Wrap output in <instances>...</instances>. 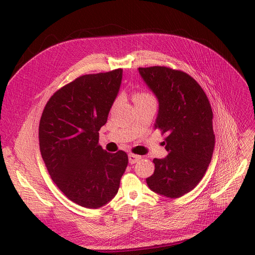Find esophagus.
<instances>
[{"mask_svg":"<svg viewBox=\"0 0 255 255\" xmlns=\"http://www.w3.org/2000/svg\"><path fill=\"white\" fill-rule=\"evenodd\" d=\"M140 158H141L140 155H136V154H133V153H129L128 154V161H129L130 165L137 163V161L139 160Z\"/></svg>","mask_w":255,"mask_h":255,"instance_id":"obj_1","label":"esophagus"}]
</instances>
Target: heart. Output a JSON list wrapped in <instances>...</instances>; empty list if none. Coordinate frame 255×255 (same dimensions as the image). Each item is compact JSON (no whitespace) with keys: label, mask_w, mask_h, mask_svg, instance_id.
Returning a JSON list of instances; mask_svg holds the SVG:
<instances>
[{"label":"heart","mask_w":255,"mask_h":255,"mask_svg":"<svg viewBox=\"0 0 255 255\" xmlns=\"http://www.w3.org/2000/svg\"><path fill=\"white\" fill-rule=\"evenodd\" d=\"M133 101L136 104V103L145 102V101H155V100H154V97L150 94V92L141 90V89H137L133 92Z\"/></svg>","instance_id":"heart-1"}]
</instances>
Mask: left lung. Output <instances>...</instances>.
Returning a JSON list of instances; mask_svg holds the SVG:
<instances>
[{
    "label": "left lung",
    "mask_w": 255,
    "mask_h": 255,
    "mask_svg": "<svg viewBox=\"0 0 255 255\" xmlns=\"http://www.w3.org/2000/svg\"><path fill=\"white\" fill-rule=\"evenodd\" d=\"M138 70L158 99L155 128L166 134L163 144L168 152L167 157L153 159L155 170L146 184L158 195L180 198L197 186L212 160V106L202 87L186 72L166 66Z\"/></svg>",
    "instance_id": "1"
}]
</instances>
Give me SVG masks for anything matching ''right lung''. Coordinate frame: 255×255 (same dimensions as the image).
Segmentation results:
<instances>
[{
	"label": "right lung",
	"instance_id": "1",
	"mask_svg": "<svg viewBox=\"0 0 255 255\" xmlns=\"http://www.w3.org/2000/svg\"><path fill=\"white\" fill-rule=\"evenodd\" d=\"M121 79V68L81 75L54 92L40 118V152L53 182L87 208L111 201L128 164L125 151L109 153L99 144Z\"/></svg>",
	"mask_w": 255,
	"mask_h": 255
}]
</instances>
